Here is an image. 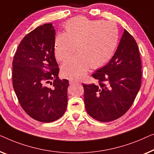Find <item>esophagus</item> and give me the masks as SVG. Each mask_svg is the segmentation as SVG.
I'll return each mask as SVG.
<instances>
[{
    "instance_id": "34e87169",
    "label": "esophagus",
    "mask_w": 154,
    "mask_h": 154,
    "mask_svg": "<svg viewBox=\"0 0 154 154\" xmlns=\"http://www.w3.org/2000/svg\"><path fill=\"white\" fill-rule=\"evenodd\" d=\"M69 84H70V85H75V84H79V82L74 81V80H69Z\"/></svg>"
}]
</instances>
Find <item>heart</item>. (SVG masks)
<instances>
[{
    "label": "heart",
    "instance_id": "b5f03b06",
    "mask_svg": "<svg viewBox=\"0 0 154 154\" xmlns=\"http://www.w3.org/2000/svg\"><path fill=\"white\" fill-rule=\"evenodd\" d=\"M65 33L56 35L54 55L63 62L77 49L78 54L63 63V76L80 79L92 68H101L113 56L119 41V31L112 21L90 20L77 17L64 23Z\"/></svg>",
    "mask_w": 154,
    "mask_h": 154
}]
</instances>
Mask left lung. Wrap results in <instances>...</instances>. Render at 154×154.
<instances>
[{"label": "left lung", "mask_w": 154, "mask_h": 154, "mask_svg": "<svg viewBox=\"0 0 154 154\" xmlns=\"http://www.w3.org/2000/svg\"><path fill=\"white\" fill-rule=\"evenodd\" d=\"M137 44L124 30L113 57L92 76L97 84H83L87 113L98 121L109 122L122 116L131 107L142 79Z\"/></svg>", "instance_id": "left-lung-1"}]
</instances>
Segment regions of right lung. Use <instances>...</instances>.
<instances>
[{
    "label": "right lung",
    "mask_w": 154,
    "mask_h": 154,
    "mask_svg": "<svg viewBox=\"0 0 154 154\" xmlns=\"http://www.w3.org/2000/svg\"><path fill=\"white\" fill-rule=\"evenodd\" d=\"M55 35L51 23L36 28L21 41L12 62L13 88L21 107L44 123L61 117L68 105L69 82L58 79Z\"/></svg>",
    "instance_id": "right-lung-1"
}]
</instances>
